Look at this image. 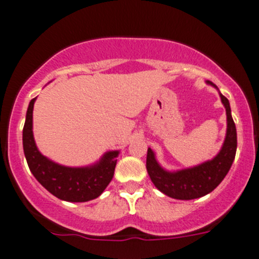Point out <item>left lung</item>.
Returning <instances> with one entry per match:
<instances>
[{
    "instance_id": "obj_1",
    "label": "left lung",
    "mask_w": 259,
    "mask_h": 259,
    "mask_svg": "<svg viewBox=\"0 0 259 259\" xmlns=\"http://www.w3.org/2000/svg\"><path fill=\"white\" fill-rule=\"evenodd\" d=\"M208 84L217 88L212 81ZM221 95V100L227 114V134L221 151L211 161L195 166L191 168L168 172L161 167L155 160L151 149H148L146 156V170L150 176L152 184L162 194L176 200H194L213 191L230 171L237 150V132L236 125L231 115V108L228 99Z\"/></svg>"
}]
</instances>
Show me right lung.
<instances>
[{
  "label": "right lung",
  "mask_w": 259,
  "mask_h": 259,
  "mask_svg": "<svg viewBox=\"0 0 259 259\" xmlns=\"http://www.w3.org/2000/svg\"><path fill=\"white\" fill-rule=\"evenodd\" d=\"M36 98L29 102L23 126V151L29 170L52 195L68 202H85L102 195L115 170L118 151H109L91 167H65L51 161L38 151L32 132Z\"/></svg>",
  "instance_id": "add662e5"
}]
</instances>
